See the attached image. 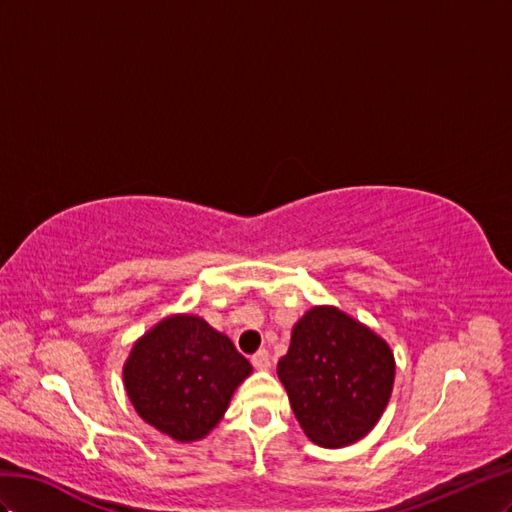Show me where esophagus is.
Returning a JSON list of instances; mask_svg holds the SVG:
<instances>
[{
  "instance_id": "esophagus-1",
  "label": "esophagus",
  "mask_w": 512,
  "mask_h": 512,
  "mask_svg": "<svg viewBox=\"0 0 512 512\" xmlns=\"http://www.w3.org/2000/svg\"><path fill=\"white\" fill-rule=\"evenodd\" d=\"M251 362H253V367H255V369H259V371H268V369H270V354L266 352V349H259L257 354H253V356H251Z\"/></svg>"
}]
</instances>
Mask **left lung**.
<instances>
[{"instance_id": "8db88e82", "label": "left lung", "mask_w": 512, "mask_h": 512, "mask_svg": "<svg viewBox=\"0 0 512 512\" xmlns=\"http://www.w3.org/2000/svg\"><path fill=\"white\" fill-rule=\"evenodd\" d=\"M302 431L324 448L362 440L394 384L390 345L337 306H313L291 330L276 367Z\"/></svg>"}]
</instances>
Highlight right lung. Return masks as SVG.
Here are the masks:
<instances>
[{"label": "right lung", "instance_id": "1", "mask_svg": "<svg viewBox=\"0 0 512 512\" xmlns=\"http://www.w3.org/2000/svg\"><path fill=\"white\" fill-rule=\"evenodd\" d=\"M253 367L225 334L197 315H171L143 334L124 364V388L137 414L173 437H206Z\"/></svg>", "mask_w": 512, "mask_h": 512}]
</instances>
